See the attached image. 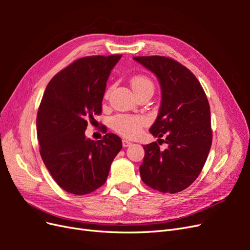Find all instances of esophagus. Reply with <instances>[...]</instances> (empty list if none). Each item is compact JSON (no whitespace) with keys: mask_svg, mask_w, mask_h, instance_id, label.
<instances>
[{"mask_svg":"<svg viewBox=\"0 0 250 250\" xmlns=\"http://www.w3.org/2000/svg\"><path fill=\"white\" fill-rule=\"evenodd\" d=\"M122 145H123V147H129L131 145V142L127 141V140H123L122 141Z\"/></svg>","mask_w":250,"mask_h":250,"instance_id":"esophagus-1","label":"esophagus"}]
</instances>
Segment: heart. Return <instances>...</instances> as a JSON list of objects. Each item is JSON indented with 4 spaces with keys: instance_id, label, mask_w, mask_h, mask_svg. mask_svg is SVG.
Segmentation results:
<instances>
[{
    "instance_id": "heart-1",
    "label": "heart",
    "mask_w": 250,
    "mask_h": 250,
    "mask_svg": "<svg viewBox=\"0 0 250 250\" xmlns=\"http://www.w3.org/2000/svg\"><path fill=\"white\" fill-rule=\"evenodd\" d=\"M131 86L134 90V93L139 92V90L146 88V87H152L153 83L148 77L142 76H135L131 80ZM109 90H107L106 96L108 95ZM148 124V119L144 116H132V115H118L113 117L110 121V126L113 130L117 133L125 138H137L141 134L142 129Z\"/></svg>"
}]
</instances>
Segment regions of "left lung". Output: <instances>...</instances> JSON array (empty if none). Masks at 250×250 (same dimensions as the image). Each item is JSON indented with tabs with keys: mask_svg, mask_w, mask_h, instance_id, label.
Segmentation results:
<instances>
[{
	"mask_svg": "<svg viewBox=\"0 0 250 250\" xmlns=\"http://www.w3.org/2000/svg\"><path fill=\"white\" fill-rule=\"evenodd\" d=\"M134 60L153 72L162 87V105L150 128L168 147L156 142L144 145L140 167L142 180L162 193L174 194L190 187L200 174L211 146L210 109L206 93L195 75L165 56H137ZM161 145V144H160Z\"/></svg>",
	"mask_w": 250,
	"mask_h": 250,
	"instance_id": "1",
	"label": "left lung"
}]
</instances>
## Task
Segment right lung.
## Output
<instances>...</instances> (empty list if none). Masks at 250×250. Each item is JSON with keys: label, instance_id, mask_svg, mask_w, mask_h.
Listing matches in <instances>:
<instances>
[{"label": "right lung", "instance_id": "1", "mask_svg": "<svg viewBox=\"0 0 250 250\" xmlns=\"http://www.w3.org/2000/svg\"><path fill=\"white\" fill-rule=\"evenodd\" d=\"M121 57L79 58L58 72L44 90L36 118L41 156L56 184L71 194L85 195L102 187L122 149L113 133L99 141L84 134L88 121L101 115L106 81Z\"/></svg>", "mask_w": 250, "mask_h": 250}]
</instances>
